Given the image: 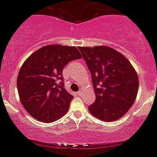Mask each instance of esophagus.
I'll return each instance as SVG.
<instances>
[{
	"label": "esophagus",
	"instance_id": "1",
	"mask_svg": "<svg viewBox=\"0 0 157 157\" xmlns=\"http://www.w3.org/2000/svg\"><path fill=\"white\" fill-rule=\"evenodd\" d=\"M81 93H82V92H81V91H79V92H77V95H80V94H81Z\"/></svg>",
	"mask_w": 157,
	"mask_h": 157
}]
</instances>
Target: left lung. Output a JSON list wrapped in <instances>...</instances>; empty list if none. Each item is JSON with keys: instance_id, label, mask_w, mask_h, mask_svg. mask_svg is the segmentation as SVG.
I'll return each mask as SVG.
<instances>
[{"instance_id": "8db88e82", "label": "left lung", "mask_w": 157, "mask_h": 157, "mask_svg": "<svg viewBox=\"0 0 157 157\" xmlns=\"http://www.w3.org/2000/svg\"><path fill=\"white\" fill-rule=\"evenodd\" d=\"M92 74L95 101L88 107L95 118L113 122L132 107L138 92L139 80L129 60L106 46H78Z\"/></svg>"}]
</instances>
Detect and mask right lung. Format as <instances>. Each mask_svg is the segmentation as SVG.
Returning <instances> with one entry per match:
<instances>
[{
    "label": "right lung",
    "mask_w": 157,
    "mask_h": 157,
    "mask_svg": "<svg viewBox=\"0 0 157 157\" xmlns=\"http://www.w3.org/2000/svg\"><path fill=\"white\" fill-rule=\"evenodd\" d=\"M80 58L77 47L57 44L43 46L27 58L19 72L17 88L28 114L41 122H52L67 113L73 96L64 88L62 70Z\"/></svg>",
    "instance_id": "right-lung-1"
}]
</instances>
